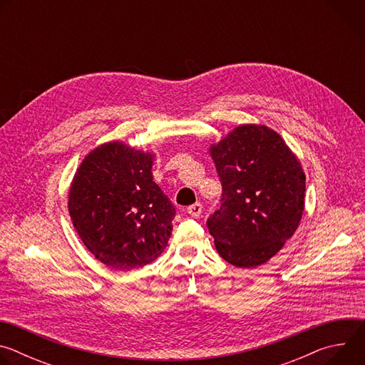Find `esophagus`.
<instances>
[{
  "label": "esophagus",
  "instance_id": "obj_1",
  "mask_svg": "<svg viewBox=\"0 0 365 365\" xmlns=\"http://www.w3.org/2000/svg\"><path fill=\"white\" fill-rule=\"evenodd\" d=\"M187 214H189L190 217H193V218H197V217L202 214V205H200L199 202L190 205V206L187 207Z\"/></svg>",
  "mask_w": 365,
  "mask_h": 365
}]
</instances>
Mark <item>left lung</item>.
Wrapping results in <instances>:
<instances>
[{
    "instance_id": "left-lung-1",
    "label": "left lung",
    "mask_w": 365,
    "mask_h": 365,
    "mask_svg": "<svg viewBox=\"0 0 365 365\" xmlns=\"http://www.w3.org/2000/svg\"><path fill=\"white\" fill-rule=\"evenodd\" d=\"M222 203L206 225L220 255L240 269L267 263L296 232L306 176L279 133L242 124L210 145Z\"/></svg>"
}]
</instances>
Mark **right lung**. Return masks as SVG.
Here are the masks:
<instances>
[{
	"mask_svg": "<svg viewBox=\"0 0 365 365\" xmlns=\"http://www.w3.org/2000/svg\"><path fill=\"white\" fill-rule=\"evenodd\" d=\"M154 154L121 141L89 151L72 179L68 210L85 247L114 270L154 262L172 235L175 206L153 182Z\"/></svg>",
	"mask_w": 365,
	"mask_h": 365,
	"instance_id": "add662e5",
	"label": "right lung"
}]
</instances>
